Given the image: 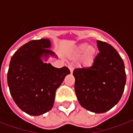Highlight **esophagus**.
<instances>
[{"label":"esophagus","instance_id":"1","mask_svg":"<svg viewBox=\"0 0 133 133\" xmlns=\"http://www.w3.org/2000/svg\"><path fill=\"white\" fill-rule=\"evenodd\" d=\"M68 68H69V69H70V70L71 74H72V72H73V70H74V68H73L72 65H69Z\"/></svg>","mask_w":133,"mask_h":133}]
</instances>
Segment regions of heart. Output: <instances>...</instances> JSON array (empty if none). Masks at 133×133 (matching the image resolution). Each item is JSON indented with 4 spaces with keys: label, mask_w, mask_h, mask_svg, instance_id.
<instances>
[{
    "label": "heart",
    "mask_w": 133,
    "mask_h": 133,
    "mask_svg": "<svg viewBox=\"0 0 133 133\" xmlns=\"http://www.w3.org/2000/svg\"><path fill=\"white\" fill-rule=\"evenodd\" d=\"M84 53L81 58V63L83 66H89L90 65L94 60V56L95 54V48L89 46L87 43H83L79 46L77 48L76 55H81Z\"/></svg>",
    "instance_id": "obj_1"
}]
</instances>
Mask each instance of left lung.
I'll list each match as a JSON object with an SVG mask.
<instances>
[{
  "instance_id": "8db88e82",
  "label": "left lung",
  "mask_w": 133,
  "mask_h": 133,
  "mask_svg": "<svg viewBox=\"0 0 133 133\" xmlns=\"http://www.w3.org/2000/svg\"><path fill=\"white\" fill-rule=\"evenodd\" d=\"M99 54L91 66L76 68L75 90L82 107L95 113L105 112L121 99L126 82L125 66L117 51L97 41Z\"/></svg>"
}]
</instances>
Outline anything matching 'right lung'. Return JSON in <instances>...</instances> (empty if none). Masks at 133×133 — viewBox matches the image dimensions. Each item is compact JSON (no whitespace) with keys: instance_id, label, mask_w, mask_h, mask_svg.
<instances>
[{"instance_id":"obj_1","label":"right lung","mask_w":133,"mask_h":133,"mask_svg":"<svg viewBox=\"0 0 133 133\" xmlns=\"http://www.w3.org/2000/svg\"><path fill=\"white\" fill-rule=\"evenodd\" d=\"M49 39L32 40L14 54L7 72V84L16 104L28 115H41L52 108L56 89L66 75L67 67L54 68L41 57L55 56Z\"/></svg>"}]
</instances>
